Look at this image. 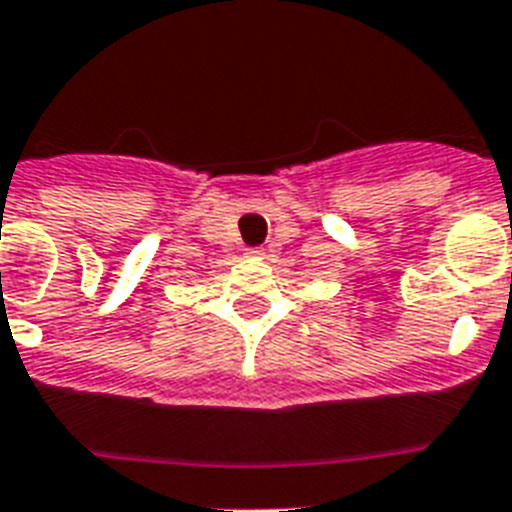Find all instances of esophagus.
<instances>
[{
	"label": "esophagus",
	"mask_w": 512,
	"mask_h": 512,
	"mask_svg": "<svg viewBox=\"0 0 512 512\" xmlns=\"http://www.w3.org/2000/svg\"><path fill=\"white\" fill-rule=\"evenodd\" d=\"M245 253H248L251 259H261V256H264V248H245Z\"/></svg>",
	"instance_id": "1"
}]
</instances>
